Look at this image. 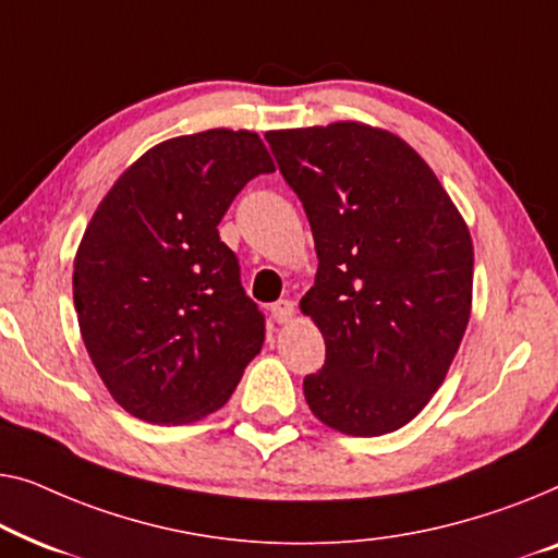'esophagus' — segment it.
I'll return each mask as SVG.
<instances>
[{
	"instance_id": "34e87169",
	"label": "esophagus",
	"mask_w": 558,
	"mask_h": 558,
	"mask_svg": "<svg viewBox=\"0 0 558 558\" xmlns=\"http://www.w3.org/2000/svg\"><path fill=\"white\" fill-rule=\"evenodd\" d=\"M270 313H272V318H276V324H280V326L293 324L295 305H293V301H278V303H272Z\"/></svg>"
}]
</instances>
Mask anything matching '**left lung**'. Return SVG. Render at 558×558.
Wrapping results in <instances>:
<instances>
[{"label": "left lung", "mask_w": 558, "mask_h": 558, "mask_svg": "<svg viewBox=\"0 0 558 558\" xmlns=\"http://www.w3.org/2000/svg\"><path fill=\"white\" fill-rule=\"evenodd\" d=\"M265 138L318 255L301 311L324 333L326 364L303 379L305 402L341 435L395 433L425 410L465 336V219L397 133L336 121Z\"/></svg>", "instance_id": "left-lung-1"}]
</instances>
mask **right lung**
<instances>
[{"instance_id": "1", "label": "right lung", "mask_w": 558, "mask_h": 558, "mask_svg": "<svg viewBox=\"0 0 558 558\" xmlns=\"http://www.w3.org/2000/svg\"><path fill=\"white\" fill-rule=\"evenodd\" d=\"M276 171L253 131L161 141L116 179L85 227L73 301L88 356L133 417L190 425L225 407L265 341L217 225Z\"/></svg>"}]
</instances>
